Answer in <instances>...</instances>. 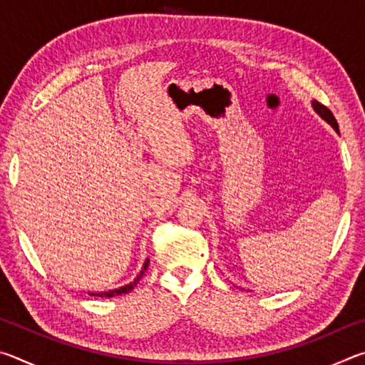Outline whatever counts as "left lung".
<instances>
[{
    "label": "left lung",
    "mask_w": 365,
    "mask_h": 365,
    "mask_svg": "<svg viewBox=\"0 0 365 365\" xmlns=\"http://www.w3.org/2000/svg\"><path fill=\"white\" fill-rule=\"evenodd\" d=\"M311 104H312V109L316 110V113H317L320 117H322V119H324L327 123H329L330 127H333V130H335V132L338 133V132H339V130H338V122H336V119H335V115L331 114V110H330L329 108H325L324 104H320V103L316 101V100H312Z\"/></svg>",
    "instance_id": "obj_1"
}]
</instances>
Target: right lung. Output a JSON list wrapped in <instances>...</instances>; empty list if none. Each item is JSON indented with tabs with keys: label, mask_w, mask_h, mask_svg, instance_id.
I'll return each instance as SVG.
<instances>
[{
	"label": "right lung",
	"mask_w": 365,
	"mask_h": 365,
	"mask_svg": "<svg viewBox=\"0 0 365 365\" xmlns=\"http://www.w3.org/2000/svg\"><path fill=\"white\" fill-rule=\"evenodd\" d=\"M148 265H150V259H146L145 264H143V267H141V270H140V274L135 277V279L130 283H127V285L119 287V288H115V289H109V292H98V293H88V294L90 296H98V298H114V296H120L123 293L132 292L133 287H137V283L140 282L141 277L145 275Z\"/></svg>",
	"instance_id": "right-lung-1"
}]
</instances>
